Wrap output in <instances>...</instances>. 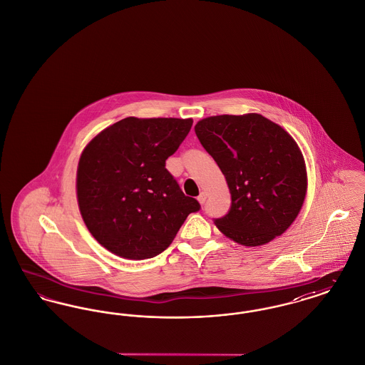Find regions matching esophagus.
Returning a JSON list of instances; mask_svg holds the SVG:
<instances>
[{"instance_id":"esophagus-1","label":"esophagus","mask_w":365,"mask_h":365,"mask_svg":"<svg viewBox=\"0 0 365 365\" xmlns=\"http://www.w3.org/2000/svg\"><path fill=\"white\" fill-rule=\"evenodd\" d=\"M197 200H198V202L202 205V204L205 202V200H207V192H205V191H201L200 195L197 197Z\"/></svg>"}]
</instances>
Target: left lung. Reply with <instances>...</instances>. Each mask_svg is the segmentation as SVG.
<instances>
[{"label": "left lung", "mask_w": 365, "mask_h": 365, "mask_svg": "<svg viewBox=\"0 0 365 365\" xmlns=\"http://www.w3.org/2000/svg\"><path fill=\"white\" fill-rule=\"evenodd\" d=\"M194 131L226 178L231 207L215 225L243 246L282 235L302 208L308 175L299 146L260 113L209 116Z\"/></svg>", "instance_id": "8db88e82"}]
</instances>
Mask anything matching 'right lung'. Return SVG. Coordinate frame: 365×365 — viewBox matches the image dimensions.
I'll return each mask as SVG.
<instances>
[{
    "label": "right lung",
    "instance_id": "1",
    "mask_svg": "<svg viewBox=\"0 0 365 365\" xmlns=\"http://www.w3.org/2000/svg\"><path fill=\"white\" fill-rule=\"evenodd\" d=\"M192 119L125 118L91 139L78 163L76 198L90 234L127 260L165 250L197 200L165 168Z\"/></svg>",
    "mask_w": 365,
    "mask_h": 365
}]
</instances>
